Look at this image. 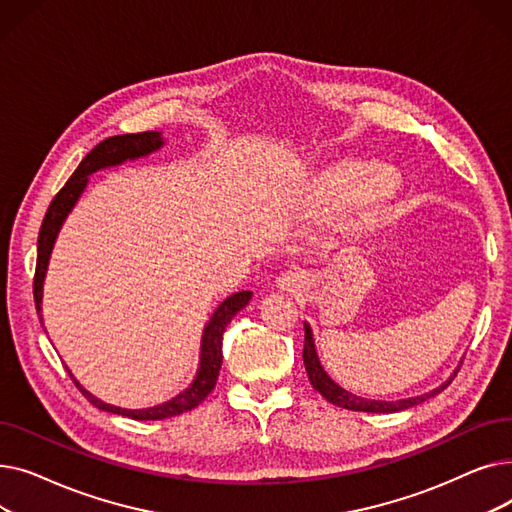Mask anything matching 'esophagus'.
Returning a JSON list of instances; mask_svg holds the SVG:
<instances>
[{"instance_id": "esophagus-1", "label": "esophagus", "mask_w": 512, "mask_h": 512, "mask_svg": "<svg viewBox=\"0 0 512 512\" xmlns=\"http://www.w3.org/2000/svg\"><path fill=\"white\" fill-rule=\"evenodd\" d=\"M305 276H303V272H288V274H284L278 282H280V288L282 290H288V292H297V290H301L303 286H305Z\"/></svg>"}]
</instances>
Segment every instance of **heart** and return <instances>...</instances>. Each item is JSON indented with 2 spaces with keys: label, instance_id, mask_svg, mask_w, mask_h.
Wrapping results in <instances>:
<instances>
[{
  "label": "heart",
  "instance_id": "heart-1",
  "mask_svg": "<svg viewBox=\"0 0 512 512\" xmlns=\"http://www.w3.org/2000/svg\"><path fill=\"white\" fill-rule=\"evenodd\" d=\"M398 193L400 180L388 166L361 159H336L313 176L309 205L317 211H328L353 199L348 226L361 230L392 218Z\"/></svg>",
  "mask_w": 512,
  "mask_h": 512
}]
</instances>
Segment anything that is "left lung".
<instances>
[{
    "label": "left lung",
    "mask_w": 512,
    "mask_h": 512,
    "mask_svg": "<svg viewBox=\"0 0 512 512\" xmlns=\"http://www.w3.org/2000/svg\"><path fill=\"white\" fill-rule=\"evenodd\" d=\"M303 363H305V369H307V375H309V382L311 386L324 396L328 402H332V405L336 407H342V409H348V411H363V413H396V411H405V409H411L415 405H419V402L432 398L436 394H440L450 382L452 378L442 384L440 388H436L434 392L429 394H423V396H415V398H407V400H398V402H382V400H367V398H361V396H355V394H348L346 390H342L340 386H336L330 378L328 373L321 369L319 365V359H317V353H315V344H313V336H311V330L309 326L305 324V346H303Z\"/></svg>",
    "instance_id": "1"
}]
</instances>
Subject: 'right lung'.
I'll list each match as a JSON object with an SVG mask.
<instances>
[{
	"label": "right lung",
	"mask_w": 512,
	"mask_h": 512,
	"mask_svg": "<svg viewBox=\"0 0 512 512\" xmlns=\"http://www.w3.org/2000/svg\"><path fill=\"white\" fill-rule=\"evenodd\" d=\"M161 145H164V143H161L159 132H153V130L137 132V134H116V137L103 139L99 145H95L87 153V157L83 161H80L78 168L74 170V174L60 188V193L53 197V201L49 203V207L45 211V218H43V224H41V230H39V240H37V267H35V278H33V294H35L37 313H41L43 278H45V272H47V261H49L53 240H56L58 230H60L62 222L66 220L68 211L74 207L80 193L85 191L89 174H93L101 168H107V166L122 164V161H126V159L147 155V153L159 149ZM249 301H251V292L242 290V292H236V294H232V297H228L218 307V311L213 313L211 321L203 332L201 365H199L195 382L191 384V388H186L176 398L164 402V405L151 407V409L128 411V409L112 407V405H107V402L95 398L76 380H74V384L80 392L87 396V400L91 402L93 407H97L101 411H107V413H118V415L130 417V419H137V421L168 419V417H176V415L191 411V409L201 405V402L207 398V394L213 390L215 382H218L220 367H222V336H224V330L230 324V319Z\"/></svg>",
	"instance_id": "right-lung-1"
}]
</instances>
